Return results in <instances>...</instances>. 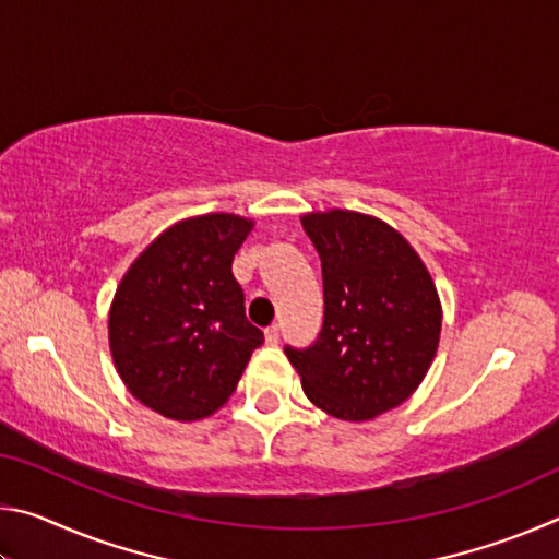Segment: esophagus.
I'll use <instances>...</instances> for the list:
<instances>
[{"label": "esophagus", "mask_w": 559, "mask_h": 559, "mask_svg": "<svg viewBox=\"0 0 559 559\" xmlns=\"http://www.w3.org/2000/svg\"><path fill=\"white\" fill-rule=\"evenodd\" d=\"M263 335H266L269 345H278V325H269L266 330H263Z\"/></svg>", "instance_id": "1"}]
</instances>
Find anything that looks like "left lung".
<instances>
[{
	"mask_svg": "<svg viewBox=\"0 0 559 559\" xmlns=\"http://www.w3.org/2000/svg\"><path fill=\"white\" fill-rule=\"evenodd\" d=\"M300 224L323 263L325 320L313 347L286 355L318 409L370 421L427 377L441 335L439 290L414 246L377 216L328 210Z\"/></svg>",
	"mask_w": 559,
	"mask_h": 559,
	"instance_id": "obj_1",
	"label": "left lung"
}]
</instances>
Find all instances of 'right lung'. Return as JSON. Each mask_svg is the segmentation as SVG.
<instances>
[{"label": "right lung", "instance_id": "right-lung-1", "mask_svg": "<svg viewBox=\"0 0 559 559\" xmlns=\"http://www.w3.org/2000/svg\"><path fill=\"white\" fill-rule=\"evenodd\" d=\"M253 219L212 212L177 222L145 246L108 313L112 365L147 409L200 421L229 402L263 333L243 313L234 253Z\"/></svg>", "mask_w": 559, "mask_h": 559}]
</instances>
